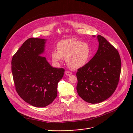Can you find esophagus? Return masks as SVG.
<instances>
[{
	"mask_svg": "<svg viewBox=\"0 0 133 133\" xmlns=\"http://www.w3.org/2000/svg\"><path fill=\"white\" fill-rule=\"evenodd\" d=\"M65 74L67 76H70L72 74V72H71L70 71H65Z\"/></svg>",
	"mask_w": 133,
	"mask_h": 133,
	"instance_id": "esophagus-1",
	"label": "esophagus"
}]
</instances>
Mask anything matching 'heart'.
Listing matches in <instances>:
<instances>
[{"instance_id": "heart-1", "label": "heart", "mask_w": 133, "mask_h": 133, "mask_svg": "<svg viewBox=\"0 0 133 133\" xmlns=\"http://www.w3.org/2000/svg\"><path fill=\"white\" fill-rule=\"evenodd\" d=\"M57 48L58 51L54 50L51 53L52 62L59 64L63 58L66 59L67 65L72 69H77L85 66L91 56L89 45L75 38L61 41Z\"/></svg>"}]
</instances>
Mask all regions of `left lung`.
I'll list each match as a JSON object with an SVG mask.
<instances>
[{
    "instance_id": "left-lung-1",
    "label": "left lung",
    "mask_w": 133,
    "mask_h": 133,
    "mask_svg": "<svg viewBox=\"0 0 133 133\" xmlns=\"http://www.w3.org/2000/svg\"><path fill=\"white\" fill-rule=\"evenodd\" d=\"M98 49L91 60L76 73L79 96L91 104L102 102L115 91L121 72V59L117 50L98 35Z\"/></svg>"
}]
</instances>
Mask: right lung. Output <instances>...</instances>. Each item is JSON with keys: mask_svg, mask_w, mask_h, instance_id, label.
I'll return each instance as SVG.
<instances>
[{"mask_svg": "<svg viewBox=\"0 0 133 133\" xmlns=\"http://www.w3.org/2000/svg\"><path fill=\"white\" fill-rule=\"evenodd\" d=\"M46 40L30 38L13 56L11 71L15 88L24 101L36 107L51 104L65 69L52 67L42 56Z\"/></svg>", "mask_w": 133, "mask_h": 133, "instance_id": "1", "label": "right lung"}]
</instances>
